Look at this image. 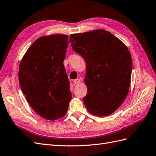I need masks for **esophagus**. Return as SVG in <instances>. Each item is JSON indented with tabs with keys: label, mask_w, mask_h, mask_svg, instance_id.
<instances>
[{
	"label": "esophagus",
	"mask_w": 156,
	"mask_h": 156,
	"mask_svg": "<svg viewBox=\"0 0 156 156\" xmlns=\"http://www.w3.org/2000/svg\"><path fill=\"white\" fill-rule=\"evenodd\" d=\"M80 83V79H76L73 80V84H79Z\"/></svg>",
	"instance_id": "esophagus-1"
}]
</instances>
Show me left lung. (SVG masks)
I'll return each instance as SVG.
<instances>
[{"mask_svg": "<svg viewBox=\"0 0 156 156\" xmlns=\"http://www.w3.org/2000/svg\"><path fill=\"white\" fill-rule=\"evenodd\" d=\"M69 42L87 64L84 105L93 115L112 114L124 102L130 87L132 59L128 49L103 29L71 34Z\"/></svg>", "mask_w": 156, "mask_h": 156, "instance_id": "8db88e82", "label": "left lung"}]
</instances>
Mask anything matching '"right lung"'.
I'll return each instance as SVG.
<instances>
[{
	"label": "right lung",
	"mask_w": 156,
	"mask_h": 156,
	"mask_svg": "<svg viewBox=\"0 0 156 156\" xmlns=\"http://www.w3.org/2000/svg\"><path fill=\"white\" fill-rule=\"evenodd\" d=\"M68 36L53 34L37 39L21 60L19 81L26 100L44 119L63 117L72 99L64 66Z\"/></svg>",
	"instance_id": "obj_1"
}]
</instances>
